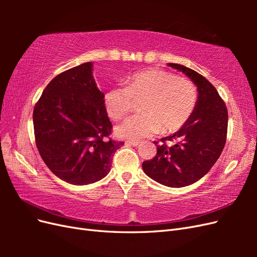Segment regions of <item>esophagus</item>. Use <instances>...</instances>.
I'll return each mask as SVG.
<instances>
[{
  "label": "esophagus",
  "mask_w": 257,
  "mask_h": 257,
  "mask_svg": "<svg viewBox=\"0 0 257 257\" xmlns=\"http://www.w3.org/2000/svg\"><path fill=\"white\" fill-rule=\"evenodd\" d=\"M126 145H128V146H133V147H137L139 144H141V143H139V142H126L125 143Z\"/></svg>",
  "instance_id": "obj_1"
}]
</instances>
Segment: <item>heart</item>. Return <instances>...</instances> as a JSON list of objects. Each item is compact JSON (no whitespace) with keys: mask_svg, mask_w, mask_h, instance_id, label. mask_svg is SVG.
I'll list each match as a JSON object with an SVG mask.
<instances>
[{"mask_svg":"<svg viewBox=\"0 0 257 257\" xmlns=\"http://www.w3.org/2000/svg\"><path fill=\"white\" fill-rule=\"evenodd\" d=\"M133 98L144 99L143 113L131 116L115 127V135L137 141L157 134H170L188 122L197 103L195 84L164 69L149 68L131 77L126 87L106 92L104 104L112 120H121L133 109Z\"/></svg>","mask_w":257,"mask_h":257,"instance_id":"b5f03b06","label":"heart"}]
</instances>
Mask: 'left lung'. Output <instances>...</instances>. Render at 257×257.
<instances>
[{
	"instance_id": "obj_1",
	"label": "left lung",
	"mask_w": 257,
	"mask_h": 257,
	"mask_svg": "<svg viewBox=\"0 0 257 257\" xmlns=\"http://www.w3.org/2000/svg\"><path fill=\"white\" fill-rule=\"evenodd\" d=\"M196 85L197 103L191 118L173 135L161 139L157 155L143 163L145 174L169 188H182L203 178L220 158L226 143L228 113L216 89L193 69L168 63ZM166 140L176 141L168 148Z\"/></svg>"
}]
</instances>
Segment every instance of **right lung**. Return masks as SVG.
<instances>
[{"label":"right lung","mask_w":257,"mask_h":257,"mask_svg":"<svg viewBox=\"0 0 257 257\" xmlns=\"http://www.w3.org/2000/svg\"><path fill=\"white\" fill-rule=\"evenodd\" d=\"M92 62L59 74L33 111L36 147L45 164L74 185L99 181L110 172L113 153L124 145L109 138L111 122L97 88Z\"/></svg>","instance_id":"obj_1"}]
</instances>
